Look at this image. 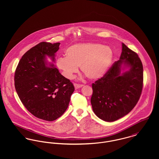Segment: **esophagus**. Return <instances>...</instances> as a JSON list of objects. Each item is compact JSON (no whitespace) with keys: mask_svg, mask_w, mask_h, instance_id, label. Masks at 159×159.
I'll return each instance as SVG.
<instances>
[{"mask_svg":"<svg viewBox=\"0 0 159 159\" xmlns=\"http://www.w3.org/2000/svg\"><path fill=\"white\" fill-rule=\"evenodd\" d=\"M74 86H75V89H80V88H82V87L83 86V85H82V84H78L75 83V84H74Z\"/></svg>","mask_w":159,"mask_h":159,"instance_id":"1","label":"esophagus"}]
</instances>
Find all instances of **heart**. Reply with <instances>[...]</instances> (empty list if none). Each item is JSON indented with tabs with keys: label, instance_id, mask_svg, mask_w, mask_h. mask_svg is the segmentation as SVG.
<instances>
[{
	"label": "heart",
	"instance_id": "b5f03b06",
	"mask_svg": "<svg viewBox=\"0 0 159 159\" xmlns=\"http://www.w3.org/2000/svg\"><path fill=\"white\" fill-rule=\"evenodd\" d=\"M67 56H60L56 65L68 80L73 78L80 66L81 72L91 80L102 78L113 59V51L107 46L96 43H77L68 47Z\"/></svg>",
	"mask_w": 159,
	"mask_h": 159
}]
</instances>
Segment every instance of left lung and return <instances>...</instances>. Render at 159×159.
<instances>
[{
  "label": "left lung",
  "mask_w": 159,
  "mask_h": 159,
  "mask_svg": "<svg viewBox=\"0 0 159 159\" xmlns=\"http://www.w3.org/2000/svg\"><path fill=\"white\" fill-rule=\"evenodd\" d=\"M143 83V67L140 59L136 52L122 43L119 60L92 84L93 111L107 122H113L124 117L138 102Z\"/></svg>",
  "instance_id": "1"
}]
</instances>
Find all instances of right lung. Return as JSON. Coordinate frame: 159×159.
Instances as JSON below:
<instances>
[{
  "label": "right lung",
  "mask_w": 159,
  "mask_h": 159,
  "mask_svg": "<svg viewBox=\"0 0 159 159\" xmlns=\"http://www.w3.org/2000/svg\"><path fill=\"white\" fill-rule=\"evenodd\" d=\"M60 43L41 42L27 51L15 73V86L26 109L35 117L52 121L68 108L73 84L56 68V52ZM52 63H48L46 57Z\"/></svg>",
  "instance_id": "1"
}]
</instances>
